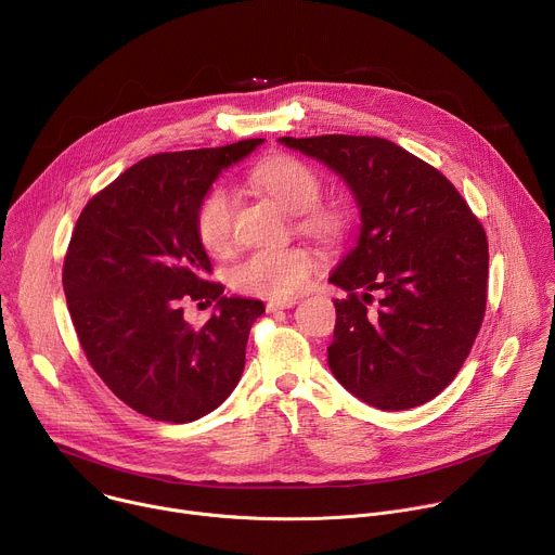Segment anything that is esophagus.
<instances>
[{
	"label": "esophagus",
	"instance_id": "1",
	"mask_svg": "<svg viewBox=\"0 0 555 555\" xmlns=\"http://www.w3.org/2000/svg\"><path fill=\"white\" fill-rule=\"evenodd\" d=\"M296 305V298H274L266 305L268 311H279V309H289Z\"/></svg>",
	"mask_w": 555,
	"mask_h": 555
}]
</instances>
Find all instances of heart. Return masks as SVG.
<instances>
[{
    "label": "heart",
    "instance_id": "obj_1",
    "mask_svg": "<svg viewBox=\"0 0 555 555\" xmlns=\"http://www.w3.org/2000/svg\"><path fill=\"white\" fill-rule=\"evenodd\" d=\"M250 180L285 210L296 212L300 228L319 240H336L343 232V212L332 204H321L323 178L313 167L294 155H274L257 165ZM234 204L225 186H212L195 212L197 240L210 255H221L232 240ZM315 268L313 255L302 246L263 248L244 257L230 270V285L250 296L287 298L298 294Z\"/></svg>",
    "mask_w": 555,
    "mask_h": 555
}]
</instances>
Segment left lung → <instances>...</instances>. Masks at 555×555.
<instances>
[{
    "mask_svg": "<svg viewBox=\"0 0 555 555\" xmlns=\"http://www.w3.org/2000/svg\"><path fill=\"white\" fill-rule=\"evenodd\" d=\"M353 191L358 246L330 281L336 298V379L379 411L430 402L454 379L483 323L488 236L454 184L377 135L281 138Z\"/></svg>",
    "mask_w": 555,
    "mask_h": 555,
    "instance_id": "left-lung-1",
    "label": "left lung"
}]
</instances>
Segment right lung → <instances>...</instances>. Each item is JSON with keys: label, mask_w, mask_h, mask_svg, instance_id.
<instances>
[{"label": "right lung", "mask_w": 555, "mask_h": 555, "mask_svg": "<svg viewBox=\"0 0 555 555\" xmlns=\"http://www.w3.org/2000/svg\"><path fill=\"white\" fill-rule=\"evenodd\" d=\"M263 138L155 153L96 193L78 217L63 292L88 362L129 409L186 424L215 411L240 382L261 300L223 296L195 212L221 169ZM191 299L218 302L208 324L183 321Z\"/></svg>", "instance_id": "right-lung-1"}]
</instances>
